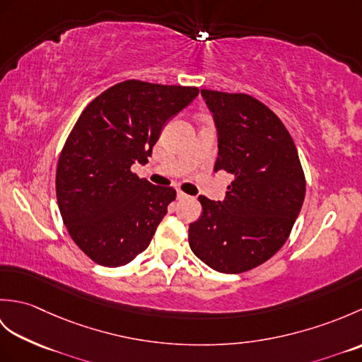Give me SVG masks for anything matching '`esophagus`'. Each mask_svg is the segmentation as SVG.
<instances>
[{
  "mask_svg": "<svg viewBox=\"0 0 362 362\" xmlns=\"http://www.w3.org/2000/svg\"><path fill=\"white\" fill-rule=\"evenodd\" d=\"M177 199H179V201H183V199H188V194L183 193V191H177Z\"/></svg>",
  "mask_w": 362,
  "mask_h": 362,
  "instance_id": "1",
  "label": "esophagus"
}]
</instances>
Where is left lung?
Masks as SVG:
<instances>
[{
  "instance_id": "obj_1",
  "label": "left lung",
  "mask_w": 362,
  "mask_h": 362,
  "mask_svg": "<svg viewBox=\"0 0 362 362\" xmlns=\"http://www.w3.org/2000/svg\"><path fill=\"white\" fill-rule=\"evenodd\" d=\"M218 129L214 171L233 174L222 202L199 196L202 216L189 224L194 255L218 272L263 264L286 243L305 199L298 152L280 118L244 93L201 90Z\"/></svg>"
}]
</instances>
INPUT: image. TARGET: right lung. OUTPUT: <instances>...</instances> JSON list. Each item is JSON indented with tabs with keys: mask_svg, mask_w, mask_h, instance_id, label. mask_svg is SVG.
Instances as JSON below:
<instances>
[{
	"mask_svg": "<svg viewBox=\"0 0 362 362\" xmlns=\"http://www.w3.org/2000/svg\"><path fill=\"white\" fill-rule=\"evenodd\" d=\"M199 95L196 87L124 81L96 96L68 135L56 173L64 224L95 263L118 267L148 249L175 189L130 171L148 163L165 122Z\"/></svg>",
	"mask_w": 362,
	"mask_h": 362,
	"instance_id": "obj_1",
	"label": "right lung"
}]
</instances>
